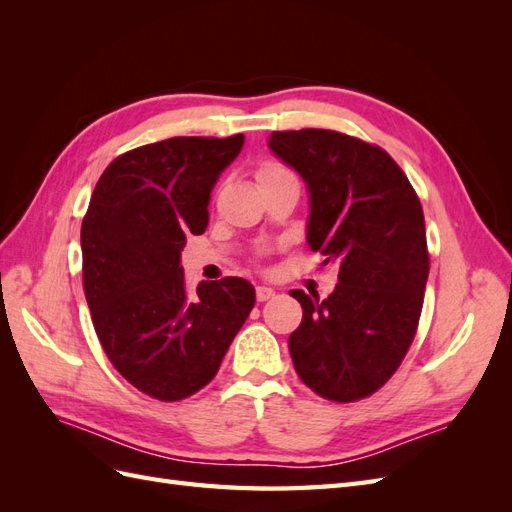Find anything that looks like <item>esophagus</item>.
I'll list each match as a JSON object with an SVG mask.
<instances>
[{
	"label": "esophagus",
	"mask_w": 512,
	"mask_h": 512,
	"mask_svg": "<svg viewBox=\"0 0 512 512\" xmlns=\"http://www.w3.org/2000/svg\"><path fill=\"white\" fill-rule=\"evenodd\" d=\"M275 297V290L269 286H256V299L258 301H269Z\"/></svg>",
	"instance_id": "obj_1"
}]
</instances>
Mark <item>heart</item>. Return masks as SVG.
<instances>
[{"label": "heart", "instance_id": "heart-1", "mask_svg": "<svg viewBox=\"0 0 512 512\" xmlns=\"http://www.w3.org/2000/svg\"><path fill=\"white\" fill-rule=\"evenodd\" d=\"M282 166H277V164H265L260 168V173H258V181L260 179H267V177H273V175H277V173H282Z\"/></svg>", "mask_w": 512, "mask_h": 512}]
</instances>
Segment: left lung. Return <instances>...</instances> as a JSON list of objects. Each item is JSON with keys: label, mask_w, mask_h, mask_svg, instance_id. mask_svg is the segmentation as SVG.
<instances>
[{"label": "left lung", "mask_w": 512, "mask_h": 512, "mask_svg": "<svg viewBox=\"0 0 512 512\" xmlns=\"http://www.w3.org/2000/svg\"><path fill=\"white\" fill-rule=\"evenodd\" d=\"M269 149L309 194L307 245L339 267L327 299L303 307L288 348L299 378L331 401L378 391L412 344L429 275L418 196L380 147L333 130L273 132Z\"/></svg>", "instance_id": "obj_1"}]
</instances>
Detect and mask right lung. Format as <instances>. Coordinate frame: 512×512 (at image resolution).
Wrapping results in <instances>:
<instances>
[{"label":"right lung","mask_w":512,"mask_h":512,"mask_svg":"<svg viewBox=\"0 0 512 512\" xmlns=\"http://www.w3.org/2000/svg\"><path fill=\"white\" fill-rule=\"evenodd\" d=\"M245 136H175L111 162L81 226L83 284L100 344L119 374L160 401L218 374L256 303L243 277L185 288L181 250L209 224V200Z\"/></svg>","instance_id":"1"}]
</instances>
